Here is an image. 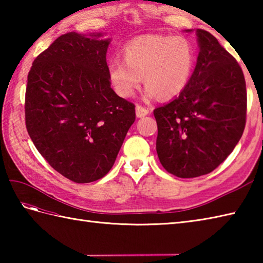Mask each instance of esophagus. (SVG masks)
Listing matches in <instances>:
<instances>
[{
  "instance_id": "34e87169",
  "label": "esophagus",
  "mask_w": 263,
  "mask_h": 263,
  "mask_svg": "<svg viewBox=\"0 0 263 263\" xmlns=\"http://www.w3.org/2000/svg\"><path fill=\"white\" fill-rule=\"evenodd\" d=\"M136 114H137V117H143L149 114V109L143 107V106L141 105H137L136 106Z\"/></svg>"
}]
</instances>
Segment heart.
Here are the masks:
<instances>
[{"label": "heart", "mask_w": 263, "mask_h": 263, "mask_svg": "<svg viewBox=\"0 0 263 263\" xmlns=\"http://www.w3.org/2000/svg\"><path fill=\"white\" fill-rule=\"evenodd\" d=\"M195 62L192 43L183 36L144 35L123 48V61L110 60L107 74L121 97H130L141 82L147 96L171 99L180 95L191 79Z\"/></svg>", "instance_id": "heart-1"}]
</instances>
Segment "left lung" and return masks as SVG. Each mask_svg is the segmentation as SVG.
I'll return each instance as SVG.
<instances>
[{"label": "left lung", "instance_id": "left-lung-1", "mask_svg": "<svg viewBox=\"0 0 263 263\" xmlns=\"http://www.w3.org/2000/svg\"><path fill=\"white\" fill-rule=\"evenodd\" d=\"M195 33L200 51L186 88L154 110L158 158L167 172L182 178L217 168L235 148L247 121L241 66L210 32Z\"/></svg>", "mask_w": 263, "mask_h": 263}]
</instances>
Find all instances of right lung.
Listing matches in <instances>:
<instances>
[{"label": "right lung", "mask_w": 263, "mask_h": 263, "mask_svg": "<svg viewBox=\"0 0 263 263\" xmlns=\"http://www.w3.org/2000/svg\"><path fill=\"white\" fill-rule=\"evenodd\" d=\"M103 33L60 36L28 73V135L47 163L76 183H90L113 167L136 120L135 105L110 88Z\"/></svg>", "instance_id": "obj_1"}]
</instances>
